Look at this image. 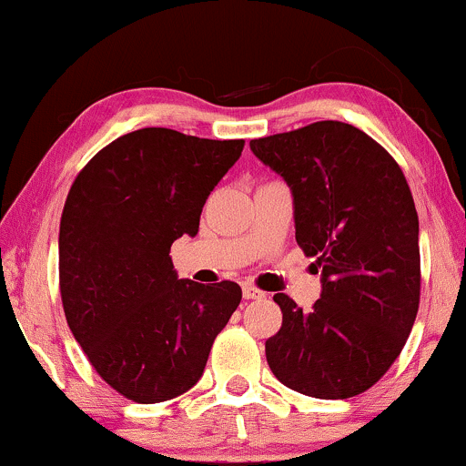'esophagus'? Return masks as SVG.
<instances>
[{
    "label": "esophagus",
    "mask_w": 466,
    "mask_h": 466,
    "mask_svg": "<svg viewBox=\"0 0 466 466\" xmlns=\"http://www.w3.org/2000/svg\"><path fill=\"white\" fill-rule=\"evenodd\" d=\"M243 298H245V300H260V298H265V293L260 291V289L245 285L243 287Z\"/></svg>",
    "instance_id": "esophagus-1"
}]
</instances>
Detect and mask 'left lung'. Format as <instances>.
<instances>
[{
	"label": "left lung",
	"mask_w": 466,
	"mask_h": 466,
	"mask_svg": "<svg viewBox=\"0 0 466 466\" xmlns=\"http://www.w3.org/2000/svg\"><path fill=\"white\" fill-rule=\"evenodd\" d=\"M293 195L296 240L315 256L322 296L302 311L285 293L265 341L280 383L315 399L372 388L403 350L420 300L419 215L381 144L337 120L249 142Z\"/></svg>",
	"instance_id": "left-lung-1"
}]
</instances>
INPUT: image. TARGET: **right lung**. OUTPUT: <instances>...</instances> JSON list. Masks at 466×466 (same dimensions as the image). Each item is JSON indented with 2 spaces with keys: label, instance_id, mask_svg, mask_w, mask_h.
Listing matches in <instances>:
<instances>
[{
  "label": "right lung",
  "instance_id": "right-lung-1",
  "mask_svg": "<svg viewBox=\"0 0 466 466\" xmlns=\"http://www.w3.org/2000/svg\"><path fill=\"white\" fill-rule=\"evenodd\" d=\"M243 140L148 127L117 137L74 179L58 232L69 330L94 370L136 403H162L201 379L240 287L181 280L170 245L199 232L210 192Z\"/></svg>",
  "mask_w": 466,
  "mask_h": 466
}]
</instances>
